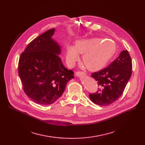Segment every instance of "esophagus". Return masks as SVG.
<instances>
[{
  "mask_svg": "<svg viewBox=\"0 0 145 145\" xmlns=\"http://www.w3.org/2000/svg\"><path fill=\"white\" fill-rule=\"evenodd\" d=\"M76 74L77 75V76L80 77V76H82L86 75V73L82 72H76Z\"/></svg>",
  "mask_w": 145,
  "mask_h": 145,
  "instance_id": "obj_1",
  "label": "esophagus"
}]
</instances>
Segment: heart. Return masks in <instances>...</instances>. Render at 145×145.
<instances>
[{
    "label": "heart",
    "mask_w": 145,
    "mask_h": 145,
    "mask_svg": "<svg viewBox=\"0 0 145 145\" xmlns=\"http://www.w3.org/2000/svg\"><path fill=\"white\" fill-rule=\"evenodd\" d=\"M115 44L109 40L100 38L80 39L75 42L74 46H69L66 50V62L72 66L83 55L82 62L90 71L102 69L115 53Z\"/></svg>",
    "instance_id": "obj_1"
}]
</instances>
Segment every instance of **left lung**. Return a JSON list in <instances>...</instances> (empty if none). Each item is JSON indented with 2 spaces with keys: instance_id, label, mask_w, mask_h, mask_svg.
Listing matches in <instances>:
<instances>
[{
  "instance_id": "8db88e82",
  "label": "left lung",
  "mask_w": 145,
  "mask_h": 145,
  "mask_svg": "<svg viewBox=\"0 0 145 145\" xmlns=\"http://www.w3.org/2000/svg\"><path fill=\"white\" fill-rule=\"evenodd\" d=\"M132 70L131 57L127 50H123L107 67L92 74L99 88L96 93L89 94L90 100L100 106H108L116 101L123 94Z\"/></svg>"
}]
</instances>
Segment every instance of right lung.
Here are the masks:
<instances>
[{"mask_svg":"<svg viewBox=\"0 0 145 145\" xmlns=\"http://www.w3.org/2000/svg\"><path fill=\"white\" fill-rule=\"evenodd\" d=\"M55 29L47 30L30 42L19 58L18 73L26 95L35 103L49 105L62 95L74 78L59 56L60 46L52 38Z\"/></svg>","mask_w":145,"mask_h":145,"instance_id":"right-lung-1","label":"right lung"}]
</instances>
